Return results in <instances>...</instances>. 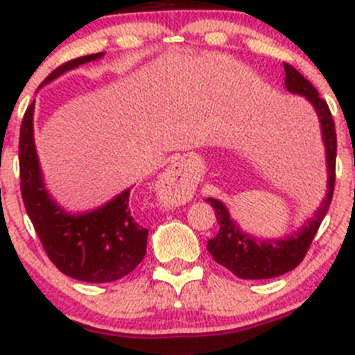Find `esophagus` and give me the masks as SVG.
Wrapping results in <instances>:
<instances>
[{"label":"esophagus","instance_id":"1","mask_svg":"<svg viewBox=\"0 0 355 355\" xmlns=\"http://www.w3.org/2000/svg\"><path fill=\"white\" fill-rule=\"evenodd\" d=\"M160 189L166 202L173 203V205H183L190 200L191 193H193L189 175L183 172L180 165L172 166L162 175Z\"/></svg>","mask_w":355,"mask_h":355}]
</instances>
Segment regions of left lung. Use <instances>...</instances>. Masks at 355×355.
<instances>
[{"label":"left lung","instance_id":"8db88e82","mask_svg":"<svg viewBox=\"0 0 355 355\" xmlns=\"http://www.w3.org/2000/svg\"><path fill=\"white\" fill-rule=\"evenodd\" d=\"M284 70L285 88L295 95L305 96L315 108L317 116H319L322 140H324L325 155H327V193H325L324 202L320 203L313 218L307 220V223L295 234L280 240H259L252 235L243 234L239 229L237 222L230 218L229 210L222 202L217 198H207V202L215 209V217H217L220 225L218 234L209 240L207 248H209L215 262L229 268L232 274L237 275L239 279H274V277L282 275L285 272L294 270L304 260L332 202L334 185H336L337 137L331 110H329L325 100L320 98L311 81L304 78L292 64L284 63Z\"/></svg>","mask_w":355,"mask_h":355}]
</instances>
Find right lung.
<instances>
[{
  "label": "right lung",
  "mask_w": 355,
  "mask_h": 355,
  "mask_svg": "<svg viewBox=\"0 0 355 355\" xmlns=\"http://www.w3.org/2000/svg\"><path fill=\"white\" fill-rule=\"evenodd\" d=\"M105 53L75 58L51 71L40 85L98 60ZM35 101L24 112L19 130V180L28 217L48 259L60 272L81 282H113L128 275L146 254L148 230L137 222L130 205V189L87 214H67L44 187L33 140Z\"/></svg>",
  "instance_id": "add662e5"
}]
</instances>
